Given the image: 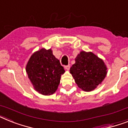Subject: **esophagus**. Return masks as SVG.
Here are the masks:
<instances>
[{
    "label": "esophagus",
    "mask_w": 128,
    "mask_h": 128,
    "mask_svg": "<svg viewBox=\"0 0 128 128\" xmlns=\"http://www.w3.org/2000/svg\"><path fill=\"white\" fill-rule=\"evenodd\" d=\"M70 68V65H68V66H65V69L66 70H69Z\"/></svg>",
    "instance_id": "34e87169"
}]
</instances>
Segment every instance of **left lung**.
I'll return each mask as SVG.
<instances>
[{"label": "left lung", "instance_id": "left-lung-1", "mask_svg": "<svg viewBox=\"0 0 128 128\" xmlns=\"http://www.w3.org/2000/svg\"><path fill=\"white\" fill-rule=\"evenodd\" d=\"M70 73L76 84L84 91H91L102 82L107 74V68L102 59L91 52L81 51L77 56Z\"/></svg>", "mask_w": 128, "mask_h": 128}]
</instances>
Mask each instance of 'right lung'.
Returning <instances> with one entry per match:
<instances>
[{"label":"right lung","instance_id":"obj_1","mask_svg":"<svg viewBox=\"0 0 128 128\" xmlns=\"http://www.w3.org/2000/svg\"><path fill=\"white\" fill-rule=\"evenodd\" d=\"M26 72L35 90L44 95H51L56 90L61 75L65 72L51 49H45L31 56Z\"/></svg>","mask_w":128,"mask_h":128}]
</instances>
